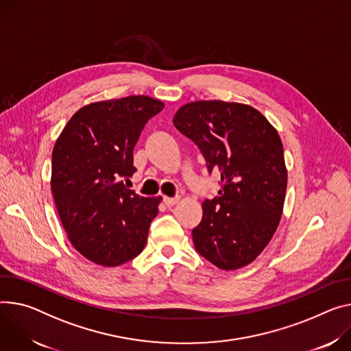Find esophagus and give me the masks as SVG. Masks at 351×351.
<instances>
[{
  "label": "esophagus",
  "instance_id": "34e87169",
  "mask_svg": "<svg viewBox=\"0 0 351 351\" xmlns=\"http://www.w3.org/2000/svg\"><path fill=\"white\" fill-rule=\"evenodd\" d=\"M178 202H179V199H178V197H164V203H165L168 207L175 206Z\"/></svg>",
  "mask_w": 351,
  "mask_h": 351
}]
</instances>
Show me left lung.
<instances>
[{
    "mask_svg": "<svg viewBox=\"0 0 351 351\" xmlns=\"http://www.w3.org/2000/svg\"><path fill=\"white\" fill-rule=\"evenodd\" d=\"M176 129L193 140L221 189L203 202L192 231L196 250L222 270L256 259L271 241L282 214L287 168L281 138L270 121L245 104L196 101L178 109Z\"/></svg>",
    "mask_w": 351,
    "mask_h": 351,
    "instance_id": "8db88e82",
    "label": "left lung"
}]
</instances>
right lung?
<instances>
[{
    "instance_id": "1",
    "label": "right lung",
    "mask_w": 351,
    "mask_h": 351,
    "mask_svg": "<svg viewBox=\"0 0 351 351\" xmlns=\"http://www.w3.org/2000/svg\"><path fill=\"white\" fill-rule=\"evenodd\" d=\"M164 102L132 95L85 105L58 136L51 154V192L71 245L88 261L116 267L143 252L162 197H143L132 178L133 149Z\"/></svg>"
}]
</instances>
